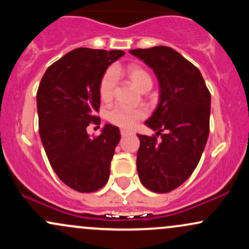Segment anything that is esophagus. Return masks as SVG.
I'll use <instances>...</instances> for the list:
<instances>
[{
  "mask_svg": "<svg viewBox=\"0 0 249 249\" xmlns=\"http://www.w3.org/2000/svg\"><path fill=\"white\" fill-rule=\"evenodd\" d=\"M130 133H131V131H128V130H121V134H122V137L127 136V134H130Z\"/></svg>",
  "mask_w": 249,
  "mask_h": 249,
  "instance_id": "esophagus-1",
  "label": "esophagus"
}]
</instances>
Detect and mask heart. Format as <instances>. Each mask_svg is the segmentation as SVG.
Masks as SVG:
<instances>
[{"label":"heart","instance_id":"b5f03b06","mask_svg":"<svg viewBox=\"0 0 249 249\" xmlns=\"http://www.w3.org/2000/svg\"><path fill=\"white\" fill-rule=\"evenodd\" d=\"M122 73L121 68H115V69H108L102 76L99 81V97L102 101L108 102L113 97L115 93V88L118 75ZM126 75L131 82L136 85L141 91H147L152 88V78L146 70L142 69V67L136 64H131L126 68ZM146 116V111L142 107H126V105L118 104L110 108L107 115V121L117 126L130 128L133 127L141 119Z\"/></svg>","mask_w":249,"mask_h":249}]
</instances>
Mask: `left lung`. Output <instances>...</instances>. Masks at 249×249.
<instances>
[{
  "mask_svg": "<svg viewBox=\"0 0 249 249\" xmlns=\"http://www.w3.org/2000/svg\"><path fill=\"white\" fill-rule=\"evenodd\" d=\"M130 53L154 71L160 87L158 107L145 122L157 133L138 134V176L147 190L167 193L190 178L201 158L210 133L211 93L198 68L172 48Z\"/></svg>",
  "mask_w": 249,
  "mask_h": 249,
  "instance_id": "obj_1",
  "label": "left lung"
}]
</instances>
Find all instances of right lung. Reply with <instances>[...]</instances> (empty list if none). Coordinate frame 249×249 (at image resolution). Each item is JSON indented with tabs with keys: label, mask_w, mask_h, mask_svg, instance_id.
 <instances>
[{
	"label": "right lung",
	"mask_w": 249,
	"mask_h": 249,
	"mask_svg": "<svg viewBox=\"0 0 249 249\" xmlns=\"http://www.w3.org/2000/svg\"><path fill=\"white\" fill-rule=\"evenodd\" d=\"M122 50L78 48L51 64L37 90L39 136L48 159L67 186L82 193L107 182L110 164L121 139L119 128L107 124L99 136L87 127L99 124V81Z\"/></svg>",
	"instance_id": "obj_1"
}]
</instances>
